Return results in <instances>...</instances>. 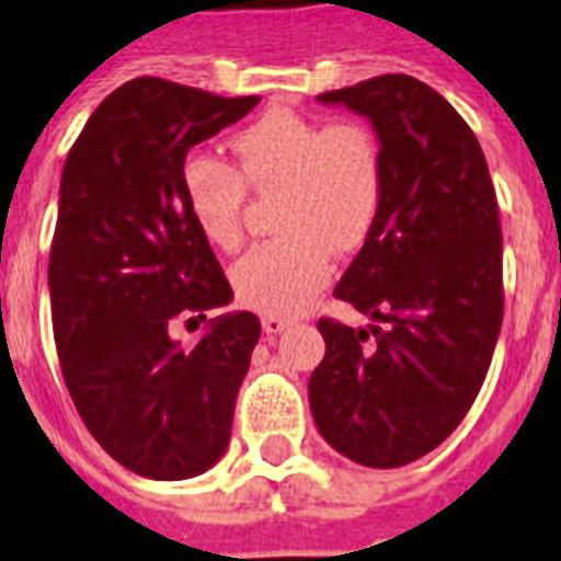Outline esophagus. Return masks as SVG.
<instances>
[{"label": "esophagus", "instance_id": "1", "mask_svg": "<svg viewBox=\"0 0 561 561\" xmlns=\"http://www.w3.org/2000/svg\"><path fill=\"white\" fill-rule=\"evenodd\" d=\"M293 324V318L289 316H263V330H266V333H284L286 327Z\"/></svg>", "mask_w": 561, "mask_h": 561}]
</instances>
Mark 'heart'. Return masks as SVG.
Segmentation results:
<instances>
[{
	"label": "heart",
	"instance_id": "heart-1",
	"mask_svg": "<svg viewBox=\"0 0 561 561\" xmlns=\"http://www.w3.org/2000/svg\"><path fill=\"white\" fill-rule=\"evenodd\" d=\"M231 147L237 168L210 156L185 161L187 214L210 245L234 252L249 187L280 194L275 228L284 237L245 254L231 284L243 307L289 316L330 284L333 252H353L374 231L388 187L382 141L365 121L275 110L240 129Z\"/></svg>",
	"mask_w": 561,
	"mask_h": 561
}]
</instances>
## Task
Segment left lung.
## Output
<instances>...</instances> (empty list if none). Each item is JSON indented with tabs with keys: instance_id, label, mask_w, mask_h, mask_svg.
Listing matches in <instances>:
<instances>
[{
	"instance_id": "left-lung-1",
	"label": "left lung",
	"mask_w": 561,
	"mask_h": 561,
	"mask_svg": "<svg viewBox=\"0 0 561 561\" xmlns=\"http://www.w3.org/2000/svg\"><path fill=\"white\" fill-rule=\"evenodd\" d=\"M318 98L370 118L388 187L333 293L383 327L318 321L309 405L335 451L393 469L437 449L486 379L504 321L499 199L469 124L423 80L379 75Z\"/></svg>"
}]
</instances>
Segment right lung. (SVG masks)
<instances>
[{
    "label": "right lung",
    "mask_w": 561,
    "mask_h": 561,
    "mask_svg": "<svg viewBox=\"0 0 561 561\" xmlns=\"http://www.w3.org/2000/svg\"><path fill=\"white\" fill-rule=\"evenodd\" d=\"M257 103L127 80L62 168L48 257L62 382L106 455L153 481H185L222 458L260 339L254 312L217 318L191 351L170 339L176 321L199 324L234 295L187 214L185 156Z\"/></svg>",
    "instance_id": "add662e5"
}]
</instances>
